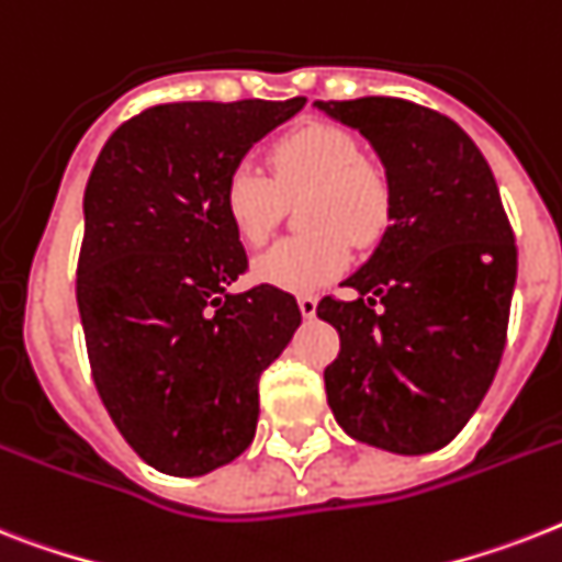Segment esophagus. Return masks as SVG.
<instances>
[{
    "label": "esophagus",
    "instance_id": "1",
    "mask_svg": "<svg viewBox=\"0 0 562 562\" xmlns=\"http://www.w3.org/2000/svg\"><path fill=\"white\" fill-rule=\"evenodd\" d=\"M296 305H300V312H303L305 321H312L314 314H317V300H314V296H300Z\"/></svg>",
    "mask_w": 562,
    "mask_h": 562
}]
</instances>
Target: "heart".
Masks as SVG:
<instances>
[{
    "mask_svg": "<svg viewBox=\"0 0 562 562\" xmlns=\"http://www.w3.org/2000/svg\"><path fill=\"white\" fill-rule=\"evenodd\" d=\"M273 176L239 161L222 190L225 216L245 245H262L285 202L300 204L312 234L277 241L254 259V280L289 294H314L352 262L355 245H372L390 225V184L360 158L358 140L328 123H305L282 135L268 153Z\"/></svg>",
    "mask_w": 562,
    "mask_h": 562,
    "instance_id": "b5f03b06",
    "label": "heart"
}]
</instances>
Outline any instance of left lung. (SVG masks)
<instances>
[{
  "instance_id": "1",
  "label": "left lung",
  "mask_w": 562,
  "mask_h": 562,
  "mask_svg": "<svg viewBox=\"0 0 562 562\" xmlns=\"http://www.w3.org/2000/svg\"><path fill=\"white\" fill-rule=\"evenodd\" d=\"M360 132L390 184V227L326 296L337 328L328 407L352 439L398 456L456 439L485 398L505 349L517 248L485 155L450 117L398 98L314 100Z\"/></svg>"
}]
</instances>
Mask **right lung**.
I'll return each instance as SVG.
<instances>
[{"mask_svg": "<svg viewBox=\"0 0 562 562\" xmlns=\"http://www.w3.org/2000/svg\"><path fill=\"white\" fill-rule=\"evenodd\" d=\"M305 98L164 103L112 132L83 195L77 308L91 375L132 450L204 476L254 441L257 384L300 326L291 294H234L248 257L227 172Z\"/></svg>", "mask_w": 562, "mask_h": 562, "instance_id": "obj_1", "label": "right lung"}]
</instances>
